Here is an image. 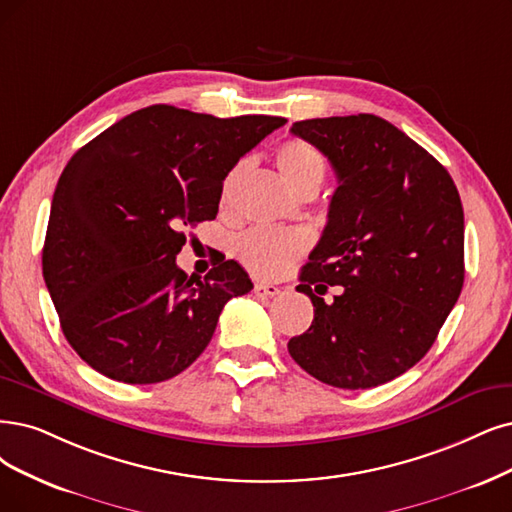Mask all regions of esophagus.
Masks as SVG:
<instances>
[{
	"label": "esophagus",
	"instance_id": "esophagus-1",
	"mask_svg": "<svg viewBox=\"0 0 512 512\" xmlns=\"http://www.w3.org/2000/svg\"><path fill=\"white\" fill-rule=\"evenodd\" d=\"M253 293L257 297H274L280 293V287L272 285V282H257V285L253 287Z\"/></svg>",
	"mask_w": 512,
	"mask_h": 512
}]
</instances>
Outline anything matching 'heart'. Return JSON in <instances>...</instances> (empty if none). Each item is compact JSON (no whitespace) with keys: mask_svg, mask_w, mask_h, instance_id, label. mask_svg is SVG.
I'll return each instance as SVG.
<instances>
[{"mask_svg":"<svg viewBox=\"0 0 512 512\" xmlns=\"http://www.w3.org/2000/svg\"><path fill=\"white\" fill-rule=\"evenodd\" d=\"M276 166L299 196L316 194L327 175V164L320 151L301 139H289L276 149ZM242 166L230 170L221 187V204L232 200L234 187L240 181ZM310 246V236L301 230H280V227H253L234 242V255L246 270L255 276L274 278L287 272L293 261L304 255Z\"/></svg>","mask_w":512,"mask_h":512,"instance_id":"b5f03b06","label":"heart"}]
</instances>
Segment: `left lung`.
<instances>
[{
	"label": "left lung",
	"mask_w": 512,
	"mask_h": 512,
	"mask_svg": "<svg viewBox=\"0 0 512 512\" xmlns=\"http://www.w3.org/2000/svg\"><path fill=\"white\" fill-rule=\"evenodd\" d=\"M329 158L337 189L297 287L314 320L289 339L323 384L365 390L424 358L464 285V211L445 166L394 124L358 116L295 122ZM329 286L338 287L325 300Z\"/></svg>",
	"instance_id": "1"
}]
</instances>
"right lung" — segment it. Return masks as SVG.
Masks as SVG:
<instances>
[{
  "mask_svg": "<svg viewBox=\"0 0 512 512\" xmlns=\"http://www.w3.org/2000/svg\"><path fill=\"white\" fill-rule=\"evenodd\" d=\"M285 124L151 105L75 151L52 196L42 270L84 363L116 382L158 384L204 352L223 306L253 282L225 257L187 276L183 230L217 217L227 173Z\"/></svg>",
  "mask_w": 512,
  "mask_h": 512,
  "instance_id": "obj_1",
  "label": "right lung"
}]
</instances>
